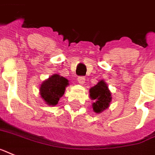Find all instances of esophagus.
Instances as JSON below:
<instances>
[{
  "mask_svg": "<svg viewBox=\"0 0 155 155\" xmlns=\"http://www.w3.org/2000/svg\"><path fill=\"white\" fill-rule=\"evenodd\" d=\"M78 81L80 85H84L85 82V78L84 77H79L78 78Z\"/></svg>",
  "mask_w": 155,
  "mask_h": 155,
  "instance_id": "esophagus-1",
  "label": "esophagus"
}]
</instances>
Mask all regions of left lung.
<instances>
[{"mask_svg": "<svg viewBox=\"0 0 155 155\" xmlns=\"http://www.w3.org/2000/svg\"><path fill=\"white\" fill-rule=\"evenodd\" d=\"M90 99L94 101L92 104L96 113H101L109 107L112 101V93L108 85L104 80L99 81L97 84L89 89Z\"/></svg>", "mask_w": 155, "mask_h": 155, "instance_id": "8db88e82", "label": "left lung"}]
</instances>
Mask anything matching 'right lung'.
Here are the masks:
<instances>
[{
  "instance_id": "1",
  "label": "right lung",
  "mask_w": 155,
  "mask_h": 155,
  "mask_svg": "<svg viewBox=\"0 0 155 155\" xmlns=\"http://www.w3.org/2000/svg\"><path fill=\"white\" fill-rule=\"evenodd\" d=\"M69 85L68 79L54 74L42 82L39 87V94L47 104L55 106Z\"/></svg>"
}]
</instances>
